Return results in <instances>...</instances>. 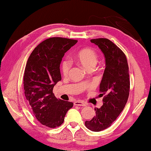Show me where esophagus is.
Returning a JSON list of instances; mask_svg holds the SVG:
<instances>
[{
  "label": "esophagus",
  "instance_id": "34e87169",
  "mask_svg": "<svg viewBox=\"0 0 151 151\" xmlns=\"http://www.w3.org/2000/svg\"><path fill=\"white\" fill-rule=\"evenodd\" d=\"M74 105H76V106H85V104H84V103L81 102V101H76V102H74Z\"/></svg>",
  "mask_w": 151,
  "mask_h": 151
}]
</instances>
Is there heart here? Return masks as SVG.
Instances as JSON below:
<instances>
[{"mask_svg":"<svg viewBox=\"0 0 151 151\" xmlns=\"http://www.w3.org/2000/svg\"><path fill=\"white\" fill-rule=\"evenodd\" d=\"M75 59L77 63L81 65L86 70L93 69L96 67L99 60L98 53L91 48H84L78 51ZM71 65L68 60H63L61 63V71L64 76H67L69 73Z\"/></svg>","mask_w":151,"mask_h":151,"instance_id":"1","label":"heart"}]
</instances>
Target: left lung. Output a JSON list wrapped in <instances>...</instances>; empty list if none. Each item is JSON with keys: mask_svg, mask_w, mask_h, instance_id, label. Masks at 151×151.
Returning <instances> with one entry per match:
<instances>
[{"mask_svg": "<svg viewBox=\"0 0 151 151\" xmlns=\"http://www.w3.org/2000/svg\"><path fill=\"white\" fill-rule=\"evenodd\" d=\"M104 53L106 68L100 85L103 105L95 108L96 115L85 122L86 127L98 132L110 127L127 104L130 91V79L127 57L124 53L107 38L91 39Z\"/></svg>", "mask_w": 151, "mask_h": 151, "instance_id": "8db88e82", "label": "left lung"}]
</instances>
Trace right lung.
Returning <instances> with one entry per match:
<instances>
[{"label":"right lung","mask_w":151,"mask_h":151,"mask_svg":"<svg viewBox=\"0 0 151 151\" xmlns=\"http://www.w3.org/2000/svg\"><path fill=\"white\" fill-rule=\"evenodd\" d=\"M78 40L60 37L46 39L34 49L24 69V95L37 120L49 128L58 127L73 103L55 98L53 86L61 80L60 65L65 53Z\"/></svg>","instance_id":"right-lung-1"}]
</instances>
